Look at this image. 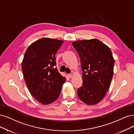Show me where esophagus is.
I'll return each instance as SVG.
<instances>
[{
	"mask_svg": "<svg viewBox=\"0 0 134 134\" xmlns=\"http://www.w3.org/2000/svg\"><path fill=\"white\" fill-rule=\"evenodd\" d=\"M68 78H71L73 77V75L72 74H69V75H68Z\"/></svg>",
	"mask_w": 134,
	"mask_h": 134,
	"instance_id": "esophagus-1",
	"label": "esophagus"
}]
</instances>
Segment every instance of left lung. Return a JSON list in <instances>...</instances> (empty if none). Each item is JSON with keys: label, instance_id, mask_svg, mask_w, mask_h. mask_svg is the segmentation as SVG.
Masks as SVG:
<instances>
[{"label": "left lung", "instance_id": "1", "mask_svg": "<svg viewBox=\"0 0 134 134\" xmlns=\"http://www.w3.org/2000/svg\"><path fill=\"white\" fill-rule=\"evenodd\" d=\"M80 56L82 86L77 94L87 105H95L106 96L114 73V59L110 48L100 40L93 38L72 42Z\"/></svg>", "mask_w": 134, "mask_h": 134}]
</instances>
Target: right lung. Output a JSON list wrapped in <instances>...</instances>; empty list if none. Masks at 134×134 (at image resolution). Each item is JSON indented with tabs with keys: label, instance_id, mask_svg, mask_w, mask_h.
Listing matches in <instances>:
<instances>
[{
	"label": "right lung",
	"instance_id": "add662e5",
	"mask_svg": "<svg viewBox=\"0 0 134 134\" xmlns=\"http://www.w3.org/2000/svg\"><path fill=\"white\" fill-rule=\"evenodd\" d=\"M63 42L42 38L32 43L24 54L21 70L25 82L30 93L43 105L57 99L66 81L55 68V55Z\"/></svg>",
	"mask_w": 134,
	"mask_h": 134
}]
</instances>
